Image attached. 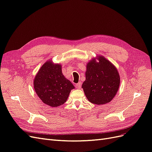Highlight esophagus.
Here are the masks:
<instances>
[{"mask_svg":"<svg viewBox=\"0 0 152 152\" xmlns=\"http://www.w3.org/2000/svg\"><path fill=\"white\" fill-rule=\"evenodd\" d=\"M75 87L77 89H80L81 87V82H79V83H77L75 84Z\"/></svg>","mask_w":152,"mask_h":152,"instance_id":"esophagus-1","label":"esophagus"}]
</instances>
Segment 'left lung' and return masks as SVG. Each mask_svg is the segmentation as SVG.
Returning a JSON list of instances; mask_svg holds the SVG:
<instances>
[{
	"mask_svg": "<svg viewBox=\"0 0 152 152\" xmlns=\"http://www.w3.org/2000/svg\"><path fill=\"white\" fill-rule=\"evenodd\" d=\"M94 58L86 66V80L82 84L87 99L92 103H109L117 94L120 85V76L113 64L103 56Z\"/></svg>",
	"mask_w": 152,
	"mask_h": 152,
	"instance_id": "obj_1",
	"label": "left lung"
}]
</instances>
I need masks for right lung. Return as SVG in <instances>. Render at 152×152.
<instances>
[{
  "label": "right lung",
  "mask_w": 152,
  "mask_h": 152,
  "mask_svg": "<svg viewBox=\"0 0 152 152\" xmlns=\"http://www.w3.org/2000/svg\"><path fill=\"white\" fill-rule=\"evenodd\" d=\"M34 89L45 104L57 107L65 103L74 86L63 75L60 64L45 62L35 75Z\"/></svg>",
  "instance_id": "1"
}]
</instances>
